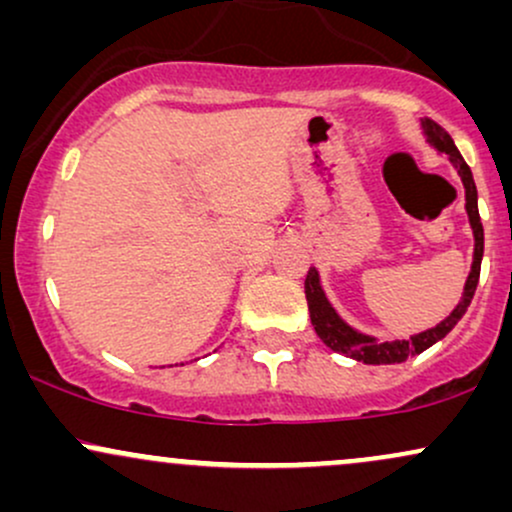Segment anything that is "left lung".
I'll use <instances>...</instances> for the list:
<instances>
[{
    "label": "left lung",
    "mask_w": 512,
    "mask_h": 512,
    "mask_svg": "<svg viewBox=\"0 0 512 512\" xmlns=\"http://www.w3.org/2000/svg\"><path fill=\"white\" fill-rule=\"evenodd\" d=\"M421 129H424L426 142L433 146V149L440 151V154L448 156V161L455 166L457 175L462 178L464 185V209H467L469 216V226H472L474 233V255H472V269H469L467 281H464V291L460 303L455 305V310L440 320L436 327L431 330L411 334L409 339H392V342H378L370 334H363L354 330L349 322H344L339 317L337 310L332 308V303L327 301L325 291H322L320 284V274H317L315 267L308 269V276H305V301H308V310H310V322H313L317 337L322 339L332 351L337 354H344L354 361L368 363V366H390V363H402L407 361L409 356L421 354L426 351L428 346H433L436 342L448 334L457 322L462 320V315L467 313L469 303H472L474 291H477L479 284V269H481V257H484V226H481L479 219V204H477V185H474L472 170H469L467 163L460 151H457L455 142L438 122L428 120L424 117L421 120Z\"/></svg>",
    "instance_id": "1"
}]
</instances>
